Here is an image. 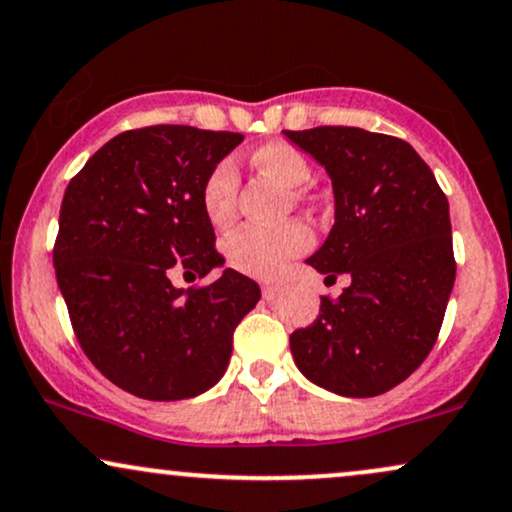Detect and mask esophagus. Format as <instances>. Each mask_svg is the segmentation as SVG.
<instances>
[{"mask_svg": "<svg viewBox=\"0 0 512 512\" xmlns=\"http://www.w3.org/2000/svg\"><path fill=\"white\" fill-rule=\"evenodd\" d=\"M281 286L279 284H262V298H267V301H272V298L279 296Z\"/></svg>", "mask_w": 512, "mask_h": 512, "instance_id": "esophagus-1", "label": "esophagus"}]
</instances>
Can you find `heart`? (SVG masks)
<instances>
[{
    "label": "heart",
    "instance_id": "heart-1",
    "mask_svg": "<svg viewBox=\"0 0 512 512\" xmlns=\"http://www.w3.org/2000/svg\"><path fill=\"white\" fill-rule=\"evenodd\" d=\"M255 166L276 178L281 185L291 190H303L308 185L310 170L305 158L296 146L286 142L262 144L252 154ZM236 192H238V168L233 158H221L209 173L204 175L199 187V202L207 221L214 228H223L233 221L236 214ZM313 245L308 226L301 221H286L274 228L243 226L233 231L226 240V260L238 272L250 276H276L293 257L303 255Z\"/></svg>",
    "mask_w": 512,
    "mask_h": 512
}]
</instances>
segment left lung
I'll use <instances>...</instances> for the list:
<instances>
[{"label": "left lung", "instance_id": "obj_1", "mask_svg": "<svg viewBox=\"0 0 512 512\" xmlns=\"http://www.w3.org/2000/svg\"><path fill=\"white\" fill-rule=\"evenodd\" d=\"M284 134L334 187L330 238L308 264L327 284L351 279L291 334L293 361L337 395H383L426 361L443 325L457 269L448 199L404 139L332 125Z\"/></svg>", "mask_w": 512, "mask_h": 512}]
</instances>
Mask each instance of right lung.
<instances>
[{"label":"right lung","mask_w":512,"mask_h":512,"mask_svg":"<svg viewBox=\"0 0 512 512\" xmlns=\"http://www.w3.org/2000/svg\"><path fill=\"white\" fill-rule=\"evenodd\" d=\"M238 132L185 125L127 129L69 180L52 262L72 330L110 383L151 402L209 390L233 351V332L260 301L236 269L175 289L170 274L223 264L199 187Z\"/></svg>","instance_id":"obj_1"}]
</instances>
